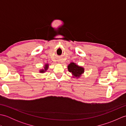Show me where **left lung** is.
<instances>
[{
  "mask_svg": "<svg viewBox=\"0 0 126 126\" xmlns=\"http://www.w3.org/2000/svg\"><path fill=\"white\" fill-rule=\"evenodd\" d=\"M68 70L76 77H79L83 73L84 69L81 66L75 64L74 63H71L68 66Z\"/></svg>",
  "mask_w": 126,
  "mask_h": 126,
  "instance_id": "1",
  "label": "left lung"
}]
</instances>
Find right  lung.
Instances as JSON below:
<instances>
[{
  "mask_svg": "<svg viewBox=\"0 0 126 126\" xmlns=\"http://www.w3.org/2000/svg\"><path fill=\"white\" fill-rule=\"evenodd\" d=\"M47 66H48V65H47V64H46V65H45V66L44 67V68H45V71L47 70ZM41 72H42V73H43V72H44V71L43 70H41Z\"/></svg>",
  "mask_w": 126,
  "mask_h": 126,
  "instance_id": "add662e5",
  "label": "right lung"
}]
</instances>
